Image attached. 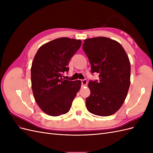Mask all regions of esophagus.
Segmentation results:
<instances>
[{
    "label": "esophagus",
    "instance_id": "esophagus-1",
    "mask_svg": "<svg viewBox=\"0 0 153 153\" xmlns=\"http://www.w3.org/2000/svg\"><path fill=\"white\" fill-rule=\"evenodd\" d=\"M81 82H82V87L87 85V80L86 79L82 80Z\"/></svg>",
    "mask_w": 153,
    "mask_h": 153
}]
</instances>
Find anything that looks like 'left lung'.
I'll return each instance as SVG.
<instances>
[{
    "instance_id": "left-lung-1",
    "label": "left lung",
    "mask_w": 153,
    "mask_h": 153,
    "mask_svg": "<svg viewBox=\"0 0 153 153\" xmlns=\"http://www.w3.org/2000/svg\"><path fill=\"white\" fill-rule=\"evenodd\" d=\"M82 47L91 73H98L100 79L89 82L87 109L99 116H109L121 108L126 98L130 85L129 58L121 44L105 37L85 39Z\"/></svg>"
}]
</instances>
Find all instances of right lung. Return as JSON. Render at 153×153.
<instances>
[{
	"instance_id": "obj_1",
	"label": "right lung",
	"mask_w": 153,
	"mask_h": 153,
	"mask_svg": "<svg viewBox=\"0 0 153 153\" xmlns=\"http://www.w3.org/2000/svg\"><path fill=\"white\" fill-rule=\"evenodd\" d=\"M82 41L61 38L38 49L31 67V83L37 104L51 116L65 114L80 90L81 81H69L62 74L69 71V62Z\"/></svg>"
}]
</instances>
